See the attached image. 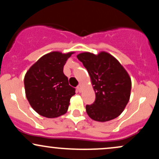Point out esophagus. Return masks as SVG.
Returning <instances> with one entry per match:
<instances>
[{
	"label": "esophagus",
	"instance_id": "34e87169",
	"mask_svg": "<svg viewBox=\"0 0 159 159\" xmlns=\"http://www.w3.org/2000/svg\"><path fill=\"white\" fill-rule=\"evenodd\" d=\"M77 89H78V90L79 91V92H81V84H80L78 86Z\"/></svg>",
	"mask_w": 159,
	"mask_h": 159
}]
</instances>
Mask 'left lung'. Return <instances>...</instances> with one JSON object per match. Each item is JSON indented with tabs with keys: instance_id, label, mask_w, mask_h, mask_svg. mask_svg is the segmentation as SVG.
I'll list each match as a JSON object with an SVG mask.
<instances>
[{
	"instance_id": "obj_1",
	"label": "left lung",
	"mask_w": 159,
	"mask_h": 159,
	"mask_svg": "<svg viewBox=\"0 0 159 159\" xmlns=\"http://www.w3.org/2000/svg\"><path fill=\"white\" fill-rule=\"evenodd\" d=\"M90 75L96 99L86 105L91 119L98 122L114 120L121 114L129 102L132 81L119 61L107 52L96 54L84 52L77 55Z\"/></svg>"
}]
</instances>
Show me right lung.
Listing matches in <instances>:
<instances>
[{
  "instance_id": "1",
  "label": "right lung",
  "mask_w": 159,
  "mask_h": 159,
  "mask_svg": "<svg viewBox=\"0 0 159 159\" xmlns=\"http://www.w3.org/2000/svg\"><path fill=\"white\" fill-rule=\"evenodd\" d=\"M74 52H53L43 56L25 76L26 97L36 113L55 118L66 113L75 89L69 84L63 66Z\"/></svg>"
}]
</instances>
